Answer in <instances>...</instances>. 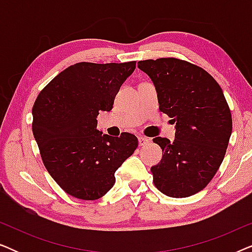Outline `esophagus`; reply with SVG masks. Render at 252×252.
I'll return each instance as SVG.
<instances>
[{
    "label": "esophagus",
    "mask_w": 252,
    "mask_h": 252,
    "mask_svg": "<svg viewBox=\"0 0 252 252\" xmlns=\"http://www.w3.org/2000/svg\"><path fill=\"white\" fill-rule=\"evenodd\" d=\"M149 142H150V140L148 139V137H146V136H140L139 137V144H140L141 147L147 146V144L149 143Z\"/></svg>",
    "instance_id": "obj_1"
}]
</instances>
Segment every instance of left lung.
I'll list each match as a JSON object with an SVG mask.
<instances>
[{"label": "left lung", "instance_id": "8db88e82", "mask_svg": "<svg viewBox=\"0 0 252 252\" xmlns=\"http://www.w3.org/2000/svg\"><path fill=\"white\" fill-rule=\"evenodd\" d=\"M157 92L159 110L175 123V139L155 137L163 157L151 167L154 184L170 197L204 189L221 165L232 134V115L211 74L178 58L140 61Z\"/></svg>", "mask_w": 252, "mask_h": 252}]
</instances>
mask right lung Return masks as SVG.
Masks as SVG:
<instances>
[{"mask_svg": "<svg viewBox=\"0 0 252 252\" xmlns=\"http://www.w3.org/2000/svg\"><path fill=\"white\" fill-rule=\"evenodd\" d=\"M136 62H81L56 75L34 102L33 135L47 171L68 195L85 201L104 196L115 172L133 155L137 137L110 136L96 128L99 111H110Z\"/></svg>", "mask_w": 252, "mask_h": 252, "instance_id": "1", "label": "right lung"}]
</instances>
